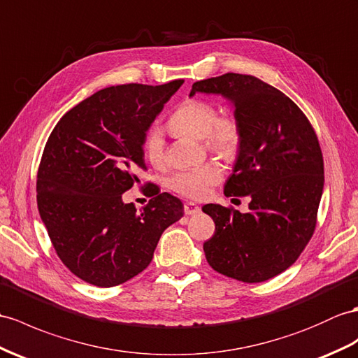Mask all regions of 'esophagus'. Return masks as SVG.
<instances>
[{"instance_id":"34e87169","label":"esophagus","mask_w":358,"mask_h":358,"mask_svg":"<svg viewBox=\"0 0 358 358\" xmlns=\"http://www.w3.org/2000/svg\"><path fill=\"white\" fill-rule=\"evenodd\" d=\"M184 213L187 214V215H194V214H199L200 213V208L197 206V205H194V203H185L184 205Z\"/></svg>"}]
</instances>
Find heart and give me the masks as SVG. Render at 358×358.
<instances>
[{"label": "heart", "mask_w": 358, "mask_h": 358, "mask_svg": "<svg viewBox=\"0 0 358 358\" xmlns=\"http://www.w3.org/2000/svg\"><path fill=\"white\" fill-rule=\"evenodd\" d=\"M171 132L196 139H203L208 150L222 158L231 159L238 152L241 127L234 117H219L214 103L188 99L180 103L170 118ZM144 155L153 165H161L165 158V141L159 129H150L144 139ZM222 180V169L215 162H206L196 169L179 171L169 180V185L178 194L200 200L213 185Z\"/></svg>", "instance_id": "1"}]
</instances>
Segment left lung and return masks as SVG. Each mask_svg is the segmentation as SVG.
<instances>
[{
  "label": "left lung",
  "instance_id": "obj_1",
  "mask_svg": "<svg viewBox=\"0 0 358 358\" xmlns=\"http://www.w3.org/2000/svg\"><path fill=\"white\" fill-rule=\"evenodd\" d=\"M220 94L232 103L241 143L224 196H249V213L208 203L215 223L203 243L217 272L263 282L289 268L316 228L324 191V158L308 118L280 90L254 76L228 73L193 85L189 92Z\"/></svg>",
  "mask_w": 358,
  "mask_h": 358
}]
</instances>
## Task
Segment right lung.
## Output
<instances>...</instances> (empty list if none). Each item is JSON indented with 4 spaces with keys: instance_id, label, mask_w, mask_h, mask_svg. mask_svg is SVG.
Masks as SVG:
<instances>
[{
    "instance_id": "obj_1",
    "label": "right lung",
    "mask_w": 358,
    "mask_h": 358,
    "mask_svg": "<svg viewBox=\"0 0 358 358\" xmlns=\"http://www.w3.org/2000/svg\"><path fill=\"white\" fill-rule=\"evenodd\" d=\"M182 83L104 88L68 110L48 138L38 209L56 254L85 282L113 287L141 273L162 232L184 215L180 200L159 191L141 213L123 202L145 170L147 130Z\"/></svg>"
}]
</instances>
